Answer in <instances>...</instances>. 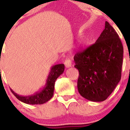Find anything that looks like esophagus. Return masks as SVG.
Instances as JSON below:
<instances>
[{
  "instance_id": "esophagus-1",
  "label": "esophagus",
  "mask_w": 130,
  "mask_h": 130,
  "mask_svg": "<svg viewBox=\"0 0 130 130\" xmlns=\"http://www.w3.org/2000/svg\"><path fill=\"white\" fill-rule=\"evenodd\" d=\"M65 65L67 68H70L72 67V61L69 58L66 59L65 61Z\"/></svg>"
}]
</instances>
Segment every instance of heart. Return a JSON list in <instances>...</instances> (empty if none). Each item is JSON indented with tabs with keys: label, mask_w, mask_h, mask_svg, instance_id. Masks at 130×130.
<instances>
[{
	"label": "heart",
	"mask_w": 130,
	"mask_h": 130,
	"mask_svg": "<svg viewBox=\"0 0 130 130\" xmlns=\"http://www.w3.org/2000/svg\"><path fill=\"white\" fill-rule=\"evenodd\" d=\"M85 43H86V41H83L80 42V46H82L84 45Z\"/></svg>",
	"instance_id": "1"
}]
</instances>
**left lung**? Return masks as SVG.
Listing matches in <instances>:
<instances>
[{
	"label": "left lung",
	"mask_w": 130,
	"mask_h": 130,
	"mask_svg": "<svg viewBox=\"0 0 130 130\" xmlns=\"http://www.w3.org/2000/svg\"><path fill=\"white\" fill-rule=\"evenodd\" d=\"M123 46L115 29L106 21L95 43L74 56L79 72L77 88L87 100L101 102L112 92L121 80Z\"/></svg>",
	"instance_id": "left-lung-1"
}]
</instances>
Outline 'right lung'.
<instances>
[{
	"mask_svg": "<svg viewBox=\"0 0 130 130\" xmlns=\"http://www.w3.org/2000/svg\"><path fill=\"white\" fill-rule=\"evenodd\" d=\"M65 69L64 64H58L51 68L49 75L46 80V83L41 91H38L31 95L23 96L14 92L10 89L12 94L18 99L23 103L28 104H42L46 103L52 99L54 92L55 83L57 78L63 73Z\"/></svg>",
	"mask_w": 130,
	"mask_h": 130,
	"instance_id": "right-lung-1",
	"label": "right lung"
}]
</instances>
